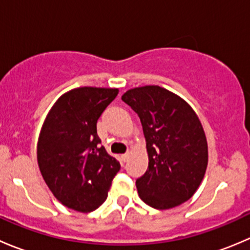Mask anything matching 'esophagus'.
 <instances>
[{"instance_id":"esophagus-1","label":"esophagus","mask_w":250,"mask_h":250,"mask_svg":"<svg viewBox=\"0 0 250 250\" xmlns=\"http://www.w3.org/2000/svg\"><path fill=\"white\" fill-rule=\"evenodd\" d=\"M121 158H122V161H123V162H127V161H128V158H129V152H125V153H123V155L121 156Z\"/></svg>"}]
</instances>
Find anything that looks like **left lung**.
I'll return each mask as SVG.
<instances>
[{"instance_id": "left-lung-1", "label": "left lung", "mask_w": 250, "mask_h": 250, "mask_svg": "<svg viewBox=\"0 0 250 250\" xmlns=\"http://www.w3.org/2000/svg\"><path fill=\"white\" fill-rule=\"evenodd\" d=\"M122 100L139 116L146 140L148 167L137 179L141 200L156 209L190 200L208 165L206 134L195 111L158 85L128 90Z\"/></svg>"}]
</instances>
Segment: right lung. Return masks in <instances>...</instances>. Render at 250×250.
Here are the masks:
<instances>
[{"label":"right lung","mask_w":250,"mask_h":250,"mask_svg":"<svg viewBox=\"0 0 250 250\" xmlns=\"http://www.w3.org/2000/svg\"><path fill=\"white\" fill-rule=\"evenodd\" d=\"M117 94L115 88H76L55 103L44 121L37 162L48 188L67 208L88 213L102 206L120 170L97 133L98 120Z\"/></svg>","instance_id":"right-lung-1"}]
</instances>
